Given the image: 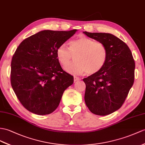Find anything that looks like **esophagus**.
Returning <instances> with one entry per match:
<instances>
[{
	"label": "esophagus",
	"mask_w": 145,
	"mask_h": 145,
	"mask_svg": "<svg viewBox=\"0 0 145 145\" xmlns=\"http://www.w3.org/2000/svg\"><path fill=\"white\" fill-rule=\"evenodd\" d=\"M80 80V78H79V77H77L76 76H74V82H76V81H79Z\"/></svg>",
	"instance_id": "1"
}]
</instances>
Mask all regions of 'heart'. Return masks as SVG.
<instances>
[{
	"instance_id": "heart-1",
	"label": "heart",
	"mask_w": 145,
	"mask_h": 145,
	"mask_svg": "<svg viewBox=\"0 0 145 145\" xmlns=\"http://www.w3.org/2000/svg\"><path fill=\"white\" fill-rule=\"evenodd\" d=\"M56 58L67 72L80 74L86 72L91 75L103 68L108 58L107 50L101 42L82 36L70 42L69 48L65 44L60 45L56 52ZM76 61L69 65L72 56ZM69 66H68V65Z\"/></svg>"
}]
</instances>
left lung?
Listing matches in <instances>:
<instances>
[{
    "mask_svg": "<svg viewBox=\"0 0 145 145\" xmlns=\"http://www.w3.org/2000/svg\"><path fill=\"white\" fill-rule=\"evenodd\" d=\"M103 44L107 50L106 64L99 72L83 79L84 100L92 113L106 116L122 106L134 82L135 61L125 43L113 34L83 32Z\"/></svg>",
    "mask_w": 145,
    "mask_h": 145,
    "instance_id": "8db88e82",
    "label": "left lung"
}]
</instances>
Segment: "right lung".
<instances>
[{"label":"right lung","instance_id":"obj_1","mask_svg":"<svg viewBox=\"0 0 145 145\" xmlns=\"http://www.w3.org/2000/svg\"><path fill=\"white\" fill-rule=\"evenodd\" d=\"M77 31H41L16 48L11 63V85L27 110L38 115L52 113L73 84V76L62 69L56 52Z\"/></svg>","mask_w":145,"mask_h":145}]
</instances>
